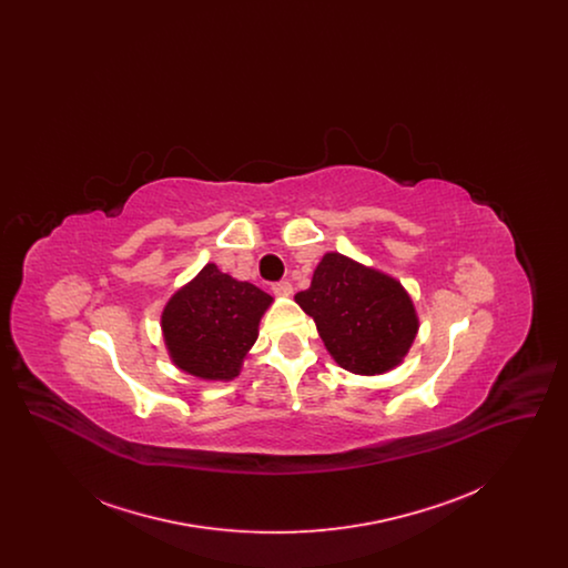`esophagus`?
<instances>
[{
	"instance_id": "34e87169",
	"label": "esophagus",
	"mask_w": 568,
	"mask_h": 568,
	"mask_svg": "<svg viewBox=\"0 0 568 568\" xmlns=\"http://www.w3.org/2000/svg\"><path fill=\"white\" fill-rule=\"evenodd\" d=\"M272 292H274L276 296H292L294 287H292L290 281H278V283H272Z\"/></svg>"
}]
</instances>
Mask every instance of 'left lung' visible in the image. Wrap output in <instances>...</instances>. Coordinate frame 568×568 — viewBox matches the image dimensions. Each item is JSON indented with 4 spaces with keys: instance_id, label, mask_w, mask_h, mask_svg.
<instances>
[{
    "instance_id": "obj_1",
    "label": "left lung",
    "mask_w": 568,
    "mask_h": 568,
    "mask_svg": "<svg viewBox=\"0 0 568 568\" xmlns=\"http://www.w3.org/2000/svg\"><path fill=\"white\" fill-rule=\"evenodd\" d=\"M296 302L315 320L329 355L355 375L392 371L417 334V315L403 285L341 253H325Z\"/></svg>"
}]
</instances>
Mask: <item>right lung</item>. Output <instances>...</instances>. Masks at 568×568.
Listing matches in <instances>:
<instances>
[{
	"label": "right lung",
	"mask_w": 568,
	"mask_h": 568,
	"mask_svg": "<svg viewBox=\"0 0 568 568\" xmlns=\"http://www.w3.org/2000/svg\"><path fill=\"white\" fill-rule=\"evenodd\" d=\"M271 302L260 287L206 264L163 308V338L172 362L195 377H236Z\"/></svg>",
	"instance_id": "add662e5"
}]
</instances>
